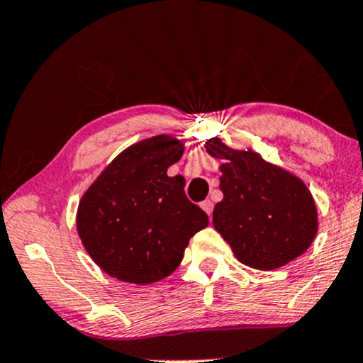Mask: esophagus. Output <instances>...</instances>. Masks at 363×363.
I'll return each instance as SVG.
<instances>
[{"label": "esophagus", "mask_w": 363, "mask_h": 363, "mask_svg": "<svg viewBox=\"0 0 363 363\" xmlns=\"http://www.w3.org/2000/svg\"><path fill=\"white\" fill-rule=\"evenodd\" d=\"M201 208L204 209V213H206L208 216H211V213H213V203L209 199H206V201H203V203H201Z\"/></svg>", "instance_id": "1"}]
</instances>
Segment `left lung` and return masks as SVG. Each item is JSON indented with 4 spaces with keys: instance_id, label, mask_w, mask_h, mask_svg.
<instances>
[{
    "instance_id": "left-lung-1",
    "label": "left lung",
    "mask_w": 363,
    "mask_h": 363,
    "mask_svg": "<svg viewBox=\"0 0 363 363\" xmlns=\"http://www.w3.org/2000/svg\"><path fill=\"white\" fill-rule=\"evenodd\" d=\"M204 148L221 160L223 199L213 209V226L235 257L252 269L274 270L303 255L318 233L308 186L252 148L237 150L218 137Z\"/></svg>"
}]
</instances>
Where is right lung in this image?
Here are the masks:
<instances>
[{
    "label": "right lung",
    "mask_w": 363,
    "mask_h": 363,
    "mask_svg": "<svg viewBox=\"0 0 363 363\" xmlns=\"http://www.w3.org/2000/svg\"><path fill=\"white\" fill-rule=\"evenodd\" d=\"M182 152L184 143L172 135L140 140L82 194L77 235L108 276L138 286L165 279L191 237L209 225L206 213L186 198L184 177L167 176Z\"/></svg>",
    "instance_id": "1"
}]
</instances>
